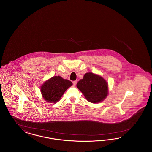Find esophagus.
I'll list each match as a JSON object with an SVG mask.
<instances>
[{
  "instance_id": "obj_1",
  "label": "esophagus",
  "mask_w": 152,
  "mask_h": 152,
  "mask_svg": "<svg viewBox=\"0 0 152 152\" xmlns=\"http://www.w3.org/2000/svg\"><path fill=\"white\" fill-rule=\"evenodd\" d=\"M76 84H77V81H73V85L74 86H75L76 85Z\"/></svg>"
}]
</instances>
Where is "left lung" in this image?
Wrapping results in <instances>:
<instances>
[{
  "mask_svg": "<svg viewBox=\"0 0 152 152\" xmlns=\"http://www.w3.org/2000/svg\"><path fill=\"white\" fill-rule=\"evenodd\" d=\"M76 86L87 100L92 103L100 102L108 94V84L107 81L100 75L92 72L86 73Z\"/></svg>",
  "mask_w": 152,
  "mask_h": 152,
  "instance_id": "8db88e82",
  "label": "left lung"
}]
</instances>
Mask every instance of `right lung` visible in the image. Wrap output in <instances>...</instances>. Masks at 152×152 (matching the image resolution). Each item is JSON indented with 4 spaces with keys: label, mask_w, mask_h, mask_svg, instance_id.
<instances>
[{
    "label": "right lung",
    "mask_w": 152,
    "mask_h": 152,
    "mask_svg": "<svg viewBox=\"0 0 152 152\" xmlns=\"http://www.w3.org/2000/svg\"><path fill=\"white\" fill-rule=\"evenodd\" d=\"M72 86L71 81L55 76L44 83L40 87V91L45 101L56 103L60 100L65 91Z\"/></svg>",
    "instance_id": "right-lung-1"
}]
</instances>
